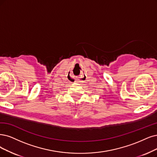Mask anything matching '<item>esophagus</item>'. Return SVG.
Here are the masks:
<instances>
[{
    "mask_svg": "<svg viewBox=\"0 0 157 157\" xmlns=\"http://www.w3.org/2000/svg\"><path fill=\"white\" fill-rule=\"evenodd\" d=\"M81 82H82V78H77L76 79H75V82H76V83H81Z\"/></svg>",
    "mask_w": 157,
    "mask_h": 157,
    "instance_id": "esophagus-1",
    "label": "esophagus"
}]
</instances>
